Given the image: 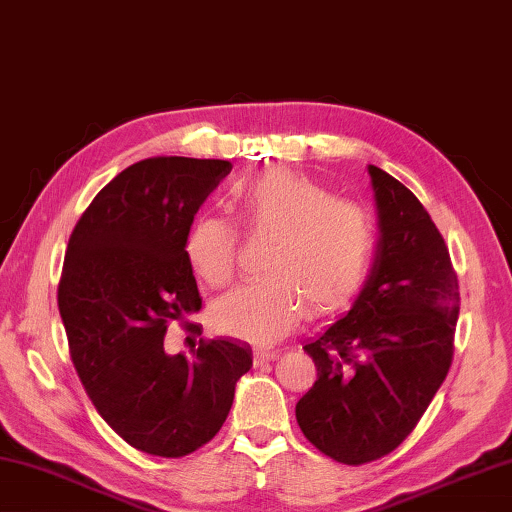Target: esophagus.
I'll list each match as a JSON object with an SVG mask.
<instances>
[{
  "mask_svg": "<svg viewBox=\"0 0 512 512\" xmlns=\"http://www.w3.org/2000/svg\"><path fill=\"white\" fill-rule=\"evenodd\" d=\"M275 358H277L275 349H264V347L255 349V360L257 362H268V360H275Z\"/></svg>",
  "mask_w": 512,
  "mask_h": 512,
  "instance_id": "34e87169",
  "label": "esophagus"
}]
</instances>
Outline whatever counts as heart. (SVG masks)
Wrapping results in <instances>:
<instances>
[{
  "mask_svg": "<svg viewBox=\"0 0 512 512\" xmlns=\"http://www.w3.org/2000/svg\"><path fill=\"white\" fill-rule=\"evenodd\" d=\"M241 228L271 237L268 277L239 286L212 309L219 333L248 342H273L309 315L336 313L365 286L376 250L374 217L338 199L322 183L293 170H268L232 194ZM239 232L219 217H201L185 237V257L203 282L224 288L237 271Z\"/></svg>",
  "mask_w": 512,
  "mask_h": 512,
  "instance_id": "1",
  "label": "heart"
}]
</instances>
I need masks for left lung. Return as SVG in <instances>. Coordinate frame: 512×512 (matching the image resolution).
Here are the masks:
<instances>
[{
  "label": "left lung",
  "mask_w": 512,
  "mask_h": 512,
  "mask_svg": "<svg viewBox=\"0 0 512 512\" xmlns=\"http://www.w3.org/2000/svg\"><path fill=\"white\" fill-rule=\"evenodd\" d=\"M380 239L369 280L347 318L304 345L318 380L295 405L322 454L362 466L394 452L448 376L459 280L423 203L376 165Z\"/></svg>",
  "instance_id": "left-lung-1"
}]
</instances>
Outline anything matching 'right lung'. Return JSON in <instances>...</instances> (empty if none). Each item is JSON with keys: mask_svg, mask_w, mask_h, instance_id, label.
Masks as SVG:
<instances>
[{"mask_svg": "<svg viewBox=\"0 0 512 512\" xmlns=\"http://www.w3.org/2000/svg\"><path fill=\"white\" fill-rule=\"evenodd\" d=\"M230 170L185 156L125 167L82 212L64 255L58 309L80 383L111 430L154 457L203 448L253 367L250 347L232 340H199L192 358L163 347L172 322L201 311L185 237Z\"/></svg>", "mask_w": 512, "mask_h": 512, "instance_id": "1", "label": "right lung"}]
</instances>
